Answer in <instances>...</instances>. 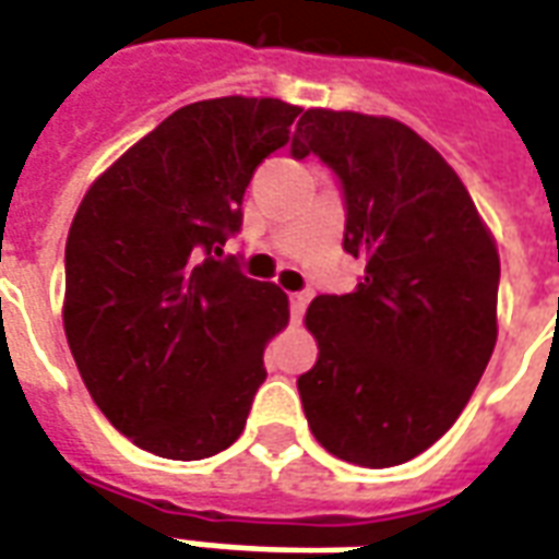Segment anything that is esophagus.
Segmentation results:
<instances>
[{"mask_svg":"<svg viewBox=\"0 0 559 559\" xmlns=\"http://www.w3.org/2000/svg\"><path fill=\"white\" fill-rule=\"evenodd\" d=\"M307 304H310V295H307V292H292V295H288V310H292V319H295V322L304 316Z\"/></svg>","mask_w":559,"mask_h":559,"instance_id":"1","label":"esophagus"}]
</instances>
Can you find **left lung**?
Returning a JSON list of instances; mask_svg holds the SVG:
<instances>
[{
	"label": "left lung",
	"mask_w": 559,
	"mask_h": 559,
	"mask_svg": "<svg viewBox=\"0 0 559 559\" xmlns=\"http://www.w3.org/2000/svg\"><path fill=\"white\" fill-rule=\"evenodd\" d=\"M292 156L334 171L364 261L349 295H319V361L298 379L312 437L382 469L430 449L473 397L497 343L500 255L473 198L425 138L388 117L307 110Z\"/></svg>",
	"instance_id": "1"
}]
</instances>
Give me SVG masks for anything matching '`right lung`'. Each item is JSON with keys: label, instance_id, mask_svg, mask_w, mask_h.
<instances>
[{"label": "right lung", "instance_id": "add662e5", "mask_svg": "<svg viewBox=\"0 0 559 559\" xmlns=\"http://www.w3.org/2000/svg\"><path fill=\"white\" fill-rule=\"evenodd\" d=\"M300 108L210 98L174 110L90 186L66 240V336L90 397L138 449H228L288 298L223 255L243 192Z\"/></svg>", "mask_w": 559, "mask_h": 559}]
</instances>
